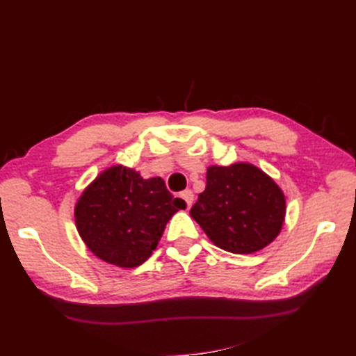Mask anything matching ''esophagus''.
Here are the masks:
<instances>
[{
	"label": "esophagus",
	"instance_id": "34e87169",
	"mask_svg": "<svg viewBox=\"0 0 356 356\" xmlns=\"http://www.w3.org/2000/svg\"><path fill=\"white\" fill-rule=\"evenodd\" d=\"M180 197H182V199L185 200L186 208H191L193 202H194V194H193L191 190H186V191H184V193H180Z\"/></svg>",
	"mask_w": 356,
	"mask_h": 356
}]
</instances>
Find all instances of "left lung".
I'll list each match as a JSON object with an SVG mask.
<instances>
[{"label": "left lung", "mask_w": 356, "mask_h": 356, "mask_svg": "<svg viewBox=\"0 0 356 356\" xmlns=\"http://www.w3.org/2000/svg\"><path fill=\"white\" fill-rule=\"evenodd\" d=\"M190 214L216 246L252 254L278 236L286 200L274 180L251 163L209 166L205 191Z\"/></svg>", "instance_id": "obj_1"}]
</instances>
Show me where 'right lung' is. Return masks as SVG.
Instances as JSON below:
<instances>
[{"label": "right lung", "mask_w": 356, "mask_h": 356, "mask_svg": "<svg viewBox=\"0 0 356 356\" xmlns=\"http://www.w3.org/2000/svg\"><path fill=\"white\" fill-rule=\"evenodd\" d=\"M163 179H142L125 166H111L82 193L74 220L87 248L101 260L136 268L153 254L170 218L185 209Z\"/></svg>", "instance_id": "right-lung-1"}]
</instances>
